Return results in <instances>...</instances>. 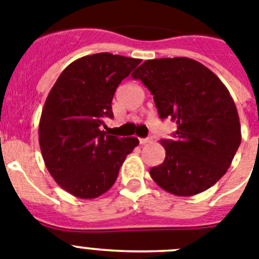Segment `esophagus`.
Masks as SVG:
<instances>
[{
    "label": "esophagus",
    "instance_id": "34e87169",
    "mask_svg": "<svg viewBox=\"0 0 259 259\" xmlns=\"http://www.w3.org/2000/svg\"><path fill=\"white\" fill-rule=\"evenodd\" d=\"M151 138H140V143L141 145H147V143L151 142Z\"/></svg>",
    "mask_w": 259,
    "mask_h": 259
}]
</instances>
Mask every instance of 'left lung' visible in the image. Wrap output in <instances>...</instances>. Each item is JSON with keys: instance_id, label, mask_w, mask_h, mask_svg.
Instances as JSON below:
<instances>
[{"instance_id": "8db88e82", "label": "left lung", "mask_w": 259, "mask_h": 259, "mask_svg": "<svg viewBox=\"0 0 259 259\" xmlns=\"http://www.w3.org/2000/svg\"><path fill=\"white\" fill-rule=\"evenodd\" d=\"M134 79L150 89L160 118L177 122L175 140H162L166 158L150 175L177 196H193L217 183L241 143L240 117L216 75L190 58L146 60Z\"/></svg>"}]
</instances>
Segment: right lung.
I'll list each match as a JSON object with an SVG mask.
<instances>
[{
    "label": "right lung",
    "mask_w": 259,
    "mask_h": 259,
    "mask_svg": "<svg viewBox=\"0 0 259 259\" xmlns=\"http://www.w3.org/2000/svg\"><path fill=\"white\" fill-rule=\"evenodd\" d=\"M141 59L109 52L82 56L66 67L50 91L39 121V146L56 183L80 199H95L114 184L136 137L103 130L112 118L117 87Z\"/></svg>",
    "instance_id": "add662e5"
}]
</instances>
